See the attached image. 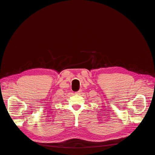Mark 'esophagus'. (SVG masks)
I'll return each instance as SVG.
<instances>
[{
    "label": "esophagus",
    "instance_id": "obj_1",
    "mask_svg": "<svg viewBox=\"0 0 155 155\" xmlns=\"http://www.w3.org/2000/svg\"><path fill=\"white\" fill-rule=\"evenodd\" d=\"M81 91H79L76 92V94H81Z\"/></svg>",
    "mask_w": 155,
    "mask_h": 155
}]
</instances>
